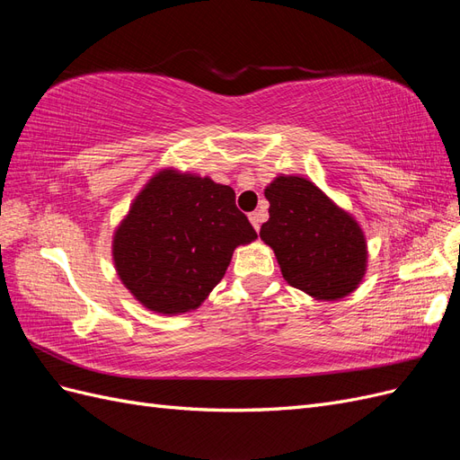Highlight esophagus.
<instances>
[{
    "mask_svg": "<svg viewBox=\"0 0 460 460\" xmlns=\"http://www.w3.org/2000/svg\"><path fill=\"white\" fill-rule=\"evenodd\" d=\"M249 220H252L253 228L259 232V230H261V222L264 220V213H262V211H255V213L249 215Z\"/></svg>",
    "mask_w": 460,
    "mask_h": 460,
    "instance_id": "obj_1",
    "label": "esophagus"
}]
</instances>
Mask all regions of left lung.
<instances>
[{
    "mask_svg": "<svg viewBox=\"0 0 460 460\" xmlns=\"http://www.w3.org/2000/svg\"><path fill=\"white\" fill-rule=\"evenodd\" d=\"M264 198L270 218L261 240L274 249L289 286L324 301L357 289L367 270V240L349 213L301 176H278Z\"/></svg>",
    "mask_w": 460,
    "mask_h": 460,
    "instance_id": "1",
    "label": "left lung"
}]
</instances>
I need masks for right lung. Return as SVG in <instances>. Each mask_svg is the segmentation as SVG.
I'll return each instance as SVG.
<instances>
[{
	"label": "right lung",
	"instance_id": "1",
	"mask_svg": "<svg viewBox=\"0 0 460 460\" xmlns=\"http://www.w3.org/2000/svg\"><path fill=\"white\" fill-rule=\"evenodd\" d=\"M255 238L230 186L164 169L117 228L113 261L144 307L178 314L198 309L225 276L234 249Z\"/></svg>",
	"mask_w": 460,
	"mask_h": 460
}]
</instances>
